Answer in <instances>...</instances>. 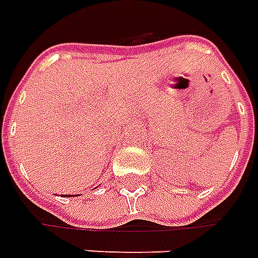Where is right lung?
Returning a JSON list of instances; mask_svg holds the SVG:
<instances>
[{
  "label": "right lung",
  "mask_w": 258,
  "mask_h": 258,
  "mask_svg": "<svg viewBox=\"0 0 258 258\" xmlns=\"http://www.w3.org/2000/svg\"><path fill=\"white\" fill-rule=\"evenodd\" d=\"M75 196H77V195H75Z\"/></svg>",
  "instance_id": "right-lung-1"
}]
</instances>
